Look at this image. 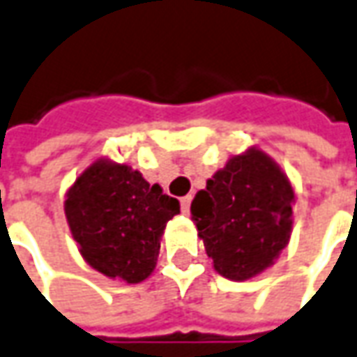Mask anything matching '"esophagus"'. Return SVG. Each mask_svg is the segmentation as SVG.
Wrapping results in <instances>:
<instances>
[{"instance_id":"34e87169","label":"esophagus","mask_w":357,"mask_h":357,"mask_svg":"<svg viewBox=\"0 0 357 357\" xmlns=\"http://www.w3.org/2000/svg\"><path fill=\"white\" fill-rule=\"evenodd\" d=\"M189 207H191V195H185V197H181V211L189 215Z\"/></svg>"}]
</instances>
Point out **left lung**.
I'll use <instances>...</instances> for the list:
<instances>
[{
	"instance_id": "8db88e82",
	"label": "left lung",
	"mask_w": 357,
	"mask_h": 357,
	"mask_svg": "<svg viewBox=\"0 0 357 357\" xmlns=\"http://www.w3.org/2000/svg\"><path fill=\"white\" fill-rule=\"evenodd\" d=\"M295 189L261 148L230 156L191 203V220L213 260L230 281H246L271 268L289 244Z\"/></svg>"
}]
</instances>
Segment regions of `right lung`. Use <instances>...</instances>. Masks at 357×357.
Wrapping results in <instances>:
<instances>
[{"instance_id":"right-lung-1","label":"right lung","mask_w":357,"mask_h":357,"mask_svg":"<svg viewBox=\"0 0 357 357\" xmlns=\"http://www.w3.org/2000/svg\"><path fill=\"white\" fill-rule=\"evenodd\" d=\"M178 199L138 169L111 158L91 162L68 188L64 215L82 258L109 280L140 283L154 271Z\"/></svg>"}]
</instances>
